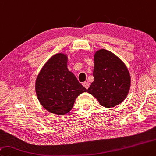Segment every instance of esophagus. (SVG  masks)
Segmentation results:
<instances>
[{
	"label": "esophagus",
	"mask_w": 156,
	"mask_h": 156,
	"mask_svg": "<svg viewBox=\"0 0 156 156\" xmlns=\"http://www.w3.org/2000/svg\"><path fill=\"white\" fill-rule=\"evenodd\" d=\"M83 85L86 88V89H87L88 88H89V83H87V82H84V83H83Z\"/></svg>",
	"instance_id": "34e87169"
}]
</instances>
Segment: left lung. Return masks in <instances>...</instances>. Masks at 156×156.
<instances>
[{
	"instance_id": "left-lung-1",
	"label": "left lung",
	"mask_w": 156,
	"mask_h": 156,
	"mask_svg": "<svg viewBox=\"0 0 156 156\" xmlns=\"http://www.w3.org/2000/svg\"><path fill=\"white\" fill-rule=\"evenodd\" d=\"M93 82L87 89L101 106L112 108L125 100L131 84V77L125 63L115 54L105 49L94 55Z\"/></svg>"
}]
</instances>
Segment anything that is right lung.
<instances>
[{
	"label": "right lung",
	"instance_id": "add662e5",
	"mask_svg": "<svg viewBox=\"0 0 156 156\" xmlns=\"http://www.w3.org/2000/svg\"><path fill=\"white\" fill-rule=\"evenodd\" d=\"M68 56L57 53L42 67L35 80L39 103L50 113L64 115L72 109L76 98L87 89L67 68Z\"/></svg>",
	"mask_w": 156,
	"mask_h": 156
}]
</instances>
